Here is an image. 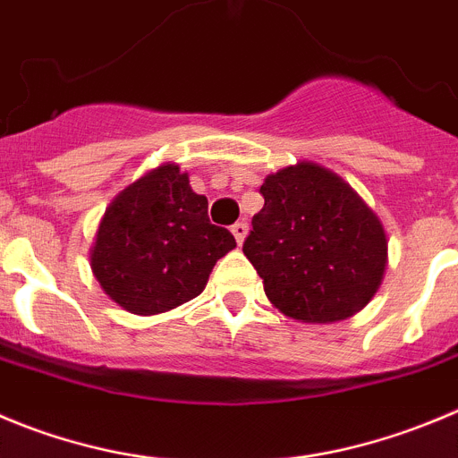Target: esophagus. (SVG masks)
Segmentation results:
<instances>
[{"label": "esophagus", "instance_id": "esophagus-1", "mask_svg": "<svg viewBox=\"0 0 458 458\" xmlns=\"http://www.w3.org/2000/svg\"><path fill=\"white\" fill-rule=\"evenodd\" d=\"M233 234H234V239H237L239 246H242L243 239H246V234H249V224H246V221H237V224L233 225Z\"/></svg>", "mask_w": 458, "mask_h": 458}]
</instances>
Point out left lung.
I'll return each mask as SVG.
<instances>
[{
	"label": "left lung",
	"instance_id": "left-lung-1",
	"mask_svg": "<svg viewBox=\"0 0 458 458\" xmlns=\"http://www.w3.org/2000/svg\"><path fill=\"white\" fill-rule=\"evenodd\" d=\"M243 255L268 301L302 323H335L377 292L386 268V233L373 209L336 174L314 165L271 174L259 187Z\"/></svg>",
	"mask_w": 458,
	"mask_h": 458
}]
</instances>
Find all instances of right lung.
Listing matches in <instances>:
<instances>
[{
	"label": "right lung",
	"mask_w": 458,
	"mask_h": 458,
	"mask_svg": "<svg viewBox=\"0 0 458 458\" xmlns=\"http://www.w3.org/2000/svg\"><path fill=\"white\" fill-rule=\"evenodd\" d=\"M237 243L209 224L208 199L178 165L132 182L106 209L92 250L101 289L132 314H160L199 296L216 259Z\"/></svg>",
	"instance_id": "add662e5"
}]
</instances>
